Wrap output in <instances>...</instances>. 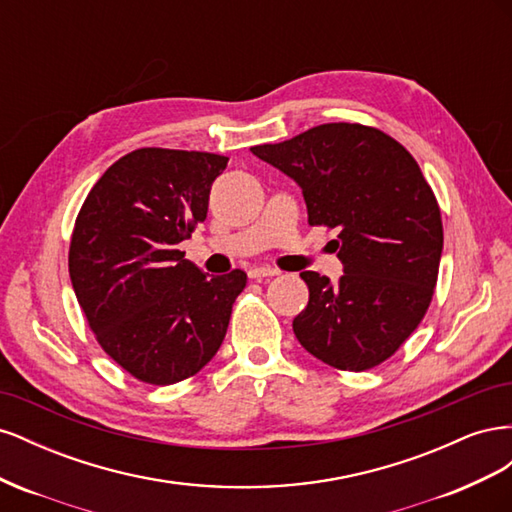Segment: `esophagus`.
I'll return each instance as SVG.
<instances>
[{
  "label": "esophagus",
  "mask_w": 512,
  "mask_h": 512,
  "mask_svg": "<svg viewBox=\"0 0 512 512\" xmlns=\"http://www.w3.org/2000/svg\"><path fill=\"white\" fill-rule=\"evenodd\" d=\"M247 275H250L252 280H262V277L280 275V269H275V267H252L250 271H247Z\"/></svg>",
  "instance_id": "1"
}]
</instances>
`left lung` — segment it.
I'll return each mask as SVG.
<instances>
[{
	"mask_svg": "<svg viewBox=\"0 0 512 512\" xmlns=\"http://www.w3.org/2000/svg\"><path fill=\"white\" fill-rule=\"evenodd\" d=\"M254 156L301 185L309 226L337 228L339 284L303 271L301 346L335 369L365 371L404 346L436 292L440 205L410 151L361 123H322Z\"/></svg>",
	"mask_w": 512,
	"mask_h": 512,
	"instance_id": "8db88e82",
	"label": "left lung"
}]
</instances>
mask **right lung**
Returning <instances> with one entry per match:
<instances>
[{"instance_id":"add662e5","label":"right lung","mask_w":512,"mask_h":512,"mask_svg":"<svg viewBox=\"0 0 512 512\" xmlns=\"http://www.w3.org/2000/svg\"><path fill=\"white\" fill-rule=\"evenodd\" d=\"M228 158L143 147L119 158L76 215L68 269L89 329L136 380H188L220 350L247 273L205 275L185 252Z\"/></svg>"}]
</instances>
